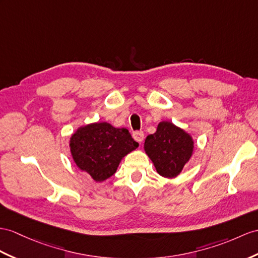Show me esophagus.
<instances>
[{
	"label": "esophagus",
	"instance_id": "obj_1",
	"mask_svg": "<svg viewBox=\"0 0 258 258\" xmlns=\"http://www.w3.org/2000/svg\"><path fill=\"white\" fill-rule=\"evenodd\" d=\"M133 137H134V139H135L137 142L141 143V142L143 141V139H144V134L142 133V131H136V133H134Z\"/></svg>",
	"mask_w": 258,
	"mask_h": 258
}]
</instances>
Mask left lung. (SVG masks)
<instances>
[{
	"mask_svg": "<svg viewBox=\"0 0 258 258\" xmlns=\"http://www.w3.org/2000/svg\"><path fill=\"white\" fill-rule=\"evenodd\" d=\"M144 151L161 176L174 178L191 158L194 140L189 134L174 123L162 121L155 133L147 137Z\"/></svg>",
	"mask_w": 258,
	"mask_h": 258,
	"instance_id": "8db88e82",
	"label": "left lung"
}]
</instances>
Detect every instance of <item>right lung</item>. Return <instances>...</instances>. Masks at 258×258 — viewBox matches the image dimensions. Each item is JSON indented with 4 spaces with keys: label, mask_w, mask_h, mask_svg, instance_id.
<instances>
[{
    "label": "right lung",
    "mask_w": 258,
    "mask_h": 258,
    "mask_svg": "<svg viewBox=\"0 0 258 258\" xmlns=\"http://www.w3.org/2000/svg\"><path fill=\"white\" fill-rule=\"evenodd\" d=\"M139 147L125 128L107 122H94L80 127L70 139L75 164L96 181L112 176L123 156Z\"/></svg>",
    "instance_id": "right-lung-1"
}]
</instances>
